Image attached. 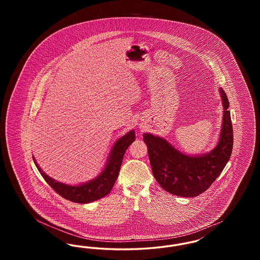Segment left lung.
Masks as SVG:
<instances>
[{
  "mask_svg": "<svg viewBox=\"0 0 260 260\" xmlns=\"http://www.w3.org/2000/svg\"><path fill=\"white\" fill-rule=\"evenodd\" d=\"M223 106L222 124L216 146L208 153L187 155L164 137L144 134L153 175L167 192L179 197H196L205 192L221 173L233 149V127L229 101L219 87Z\"/></svg>",
  "mask_w": 260,
  "mask_h": 260,
  "instance_id": "8db88e82",
  "label": "left lung"
}]
</instances>
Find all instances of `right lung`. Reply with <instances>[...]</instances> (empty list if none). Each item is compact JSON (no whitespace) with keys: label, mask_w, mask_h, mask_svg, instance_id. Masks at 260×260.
Returning a JSON list of instances; mask_svg holds the SVG:
<instances>
[{"label":"right lung","mask_w":260,"mask_h":260,"mask_svg":"<svg viewBox=\"0 0 260 260\" xmlns=\"http://www.w3.org/2000/svg\"><path fill=\"white\" fill-rule=\"evenodd\" d=\"M135 140L136 132L134 129L118 138V140L114 143L112 147L102 172L91 180L77 185L65 184L51 178L45 172H43L34 157L33 160L37 167L38 171L42 174L44 179L52 189L55 190L56 193H58L61 197L68 201L79 204H87L103 198L110 193L118 178L124 152Z\"/></svg>","instance_id":"right-lung-1"}]
</instances>
